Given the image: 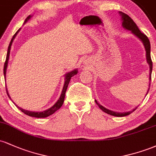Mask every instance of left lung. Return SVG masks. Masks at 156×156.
I'll use <instances>...</instances> for the list:
<instances>
[{"label":"left lung","instance_id":"8db88e82","mask_svg":"<svg viewBox=\"0 0 156 156\" xmlns=\"http://www.w3.org/2000/svg\"><path fill=\"white\" fill-rule=\"evenodd\" d=\"M119 13H120V15H122V26L124 27L125 29L131 31L132 33L136 36L138 38L140 39L142 41L143 44H144V48H145V51H146L147 61V63L149 64L150 65V80H151L152 69H153V62H152L151 56H150V42L149 39H148V37H147L144 34L141 33L140 30H139V28L137 27L136 24L133 22V20L130 18L129 16L121 12H119ZM149 89L150 88L148 89L147 93L149 92ZM95 102L97 104H98V106H99V108H101L103 112H105L108 114H110V115L115 116V117H125V116H128L136 110L135 108L133 109V111H130V112H123V113L114 112H112V111L108 110V109H106L103 106H102L101 105H100L99 103L97 102V101H95Z\"/></svg>","mask_w":156,"mask_h":156}]
</instances>
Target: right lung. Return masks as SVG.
<instances>
[{
    "label": "right lung",
    "mask_w": 156,
    "mask_h": 156,
    "mask_svg": "<svg viewBox=\"0 0 156 156\" xmlns=\"http://www.w3.org/2000/svg\"><path fill=\"white\" fill-rule=\"evenodd\" d=\"M31 18V16H28V17L26 19V21H25V23L28 20H29ZM20 30V28L17 31L16 33L15 34V35L13 36V37H12V40H11L10 43H9V48H8V51H7V54H6V62H5L4 63V67H3V74H4V78H6V68H7V64H8V61H9V53H10V49H11V45H12V42H13L14 39L15 38L16 35H17V34L18 33ZM78 73V71H77V69H75V70L72 71V72H69L66 74V76H65V82H64V87H63V89H62V94H61L59 99L58 100V101L56 102V103H55V105H53V106L51 107V108H48V110H45L44 111V112H30V111H26V110H24V109L20 108V107L17 106V105H16V106L21 111V112L24 113V114H26V115H28L30 116V117H37V118H44V117H47L48 116L51 115V114H53V113L56 112L57 110H58L61 107H62V105H63V103H64V98H65V93H66V91H67V87H68V84L69 83V80H70L71 78L74 76V75H76ZM6 92H7V94H8V96L9 97V94L8 93V91H7V88L6 87ZM9 98L11 99V98L9 97Z\"/></svg>",
    "instance_id": "right-lung-1"
}]
</instances>
